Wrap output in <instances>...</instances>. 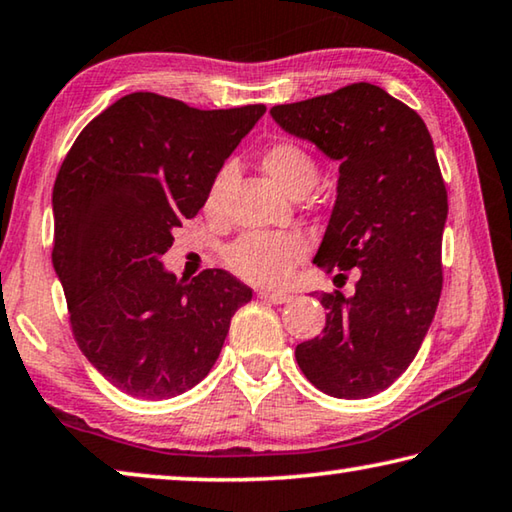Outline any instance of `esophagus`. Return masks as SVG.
<instances>
[{
	"instance_id": "1",
	"label": "esophagus",
	"mask_w": 512,
	"mask_h": 512,
	"mask_svg": "<svg viewBox=\"0 0 512 512\" xmlns=\"http://www.w3.org/2000/svg\"><path fill=\"white\" fill-rule=\"evenodd\" d=\"M257 296L266 302H273V305H284V302H291L293 298L291 293H284V291H259Z\"/></svg>"
}]
</instances>
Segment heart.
<instances>
[{
  "label": "heart",
  "instance_id": "b5f03b06",
  "mask_svg": "<svg viewBox=\"0 0 512 512\" xmlns=\"http://www.w3.org/2000/svg\"><path fill=\"white\" fill-rule=\"evenodd\" d=\"M262 169L284 192L305 196L318 180V164L311 153L291 140H277L262 151ZM230 164L214 173L205 192L203 210L207 216L223 214V203L232 183ZM305 253V241L296 232H246L228 248V264L241 280L262 287H277L287 280L291 266Z\"/></svg>",
  "mask_w": 512,
  "mask_h": 512
}]
</instances>
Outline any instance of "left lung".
I'll return each mask as SVG.
<instances>
[{
    "mask_svg": "<svg viewBox=\"0 0 512 512\" xmlns=\"http://www.w3.org/2000/svg\"><path fill=\"white\" fill-rule=\"evenodd\" d=\"M271 115L339 162L314 264L359 268L352 296H318L323 336L298 345V366L327 395L372 397L411 366L443 289L447 189L431 135L418 112L370 83L273 106Z\"/></svg>",
    "mask_w": 512,
    "mask_h": 512,
    "instance_id": "8db88e82",
    "label": "left lung"
}]
</instances>
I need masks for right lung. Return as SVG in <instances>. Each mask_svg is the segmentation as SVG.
<instances>
[{
  "label": "right lung",
  "mask_w": 512,
  "mask_h": 512,
  "mask_svg": "<svg viewBox=\"0 0 512 512\" xmlns=\"http://www.w3.org/2000/svg\"><path fill=\"white\" fill-rule=\"evenodd\" d=\"M264 112L133 92L94 117L60 164L51 262L81 352L126 395L169 400L194 388L253 298L228 271L178 280L160 257Z\"/></svg>",
  "instance_id": "obj_1"
}]
</instances>
